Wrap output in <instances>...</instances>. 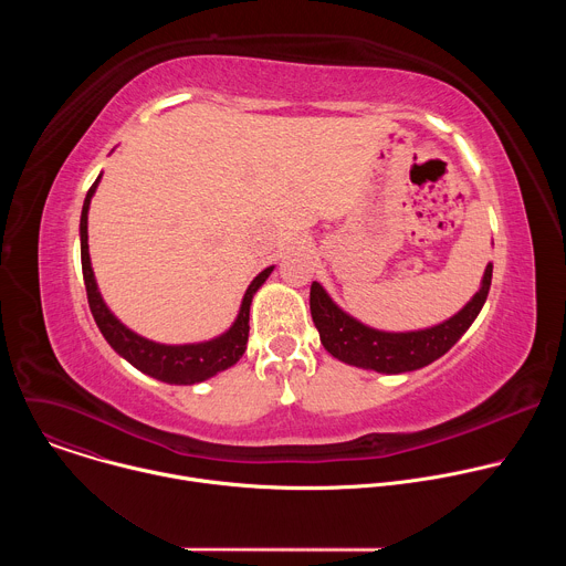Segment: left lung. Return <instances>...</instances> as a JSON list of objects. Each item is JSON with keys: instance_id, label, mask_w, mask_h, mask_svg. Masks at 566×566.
Masks as SVG:
<instances>
[{"instance_id": "1", "label": "left lung", "mask_w": 566, "mask_h": 566, "mask_svg": "<svg viewBox=\"0 0 566 566\" xmlns=\"http://www.w3.org/2000/svg\"><path fill=\"white\" fill-rule=\"evenodd\" d=\"M491 280L493 264L486 266L481 289L457 315L441 322L437 327L421 332L387 334L369 329L352 315H347L343 308H338L317 282L311 284L308 295L311 317L315 322V329L319 332V343L325 345V349L334 358L380 374L415 371L441 358L468 332L472 319L479 315L483 302L489 297Z\"/></svg>"}]
</instances>
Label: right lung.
I'll return each mask as SVG.
<instances>
[{"mask_svg": "<svg viewBox=\"0 0 566 566\" xmlns=\"http://www.w3.org/2000/svg\"><path fill=\"white\" fill-rule=\"evenodd\" d=\"M98 181H101V177L90 188V192L85 197V206H83V217H80V258H83V277H85V286H87L90 308H92V315L96 319L101 334L105 336V340L114 347V352H118L125 360H129L143 374L164 380V382H172V385L201 382V380L232 367L247 352L249 329H251L249 315H251L253 295L266 282L273 266L264 269L251 282V286L244 293V300H241V308H239L234 325L223 336L208 340V343H199V345H158V343L145 340L138 334L129 332L114 317V313L105 306V302L98 293L96 280H94V271H92V262H90V244H87V237H90L87 234V212H90L92 197L98 188Z\"/></svg>", "mask_w": 566, "mask_h": 566, "instance_id": "right-lung-1", "label": "right lung"}]
</instances>
